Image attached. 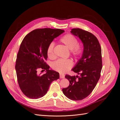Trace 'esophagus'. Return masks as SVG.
<instances>
[{"label": "esophagus", "mask_w": 120, "mask_h": 120, "mask_svg": "<svg viewBox=\"0 0 120 120\" xmlns=\"http://www.w3.org/2000/svg\"><path fill=\"white\" fill-rule=\"evenodd\" d=\"M60 78L64 79V77H65V75H64V74L60 73Z\"/></svg>", "instance_id": "obj_1"}]
</instances>
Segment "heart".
<instances>
[{"instance_id": "obj_1", "label": "heart", "mask_w": 120, "mask_h": 120, "mask_svg": "<svg viewBox=\"0 0 120 120\" xmlns=\"http://www.w3.org/2000/svg\"><path fill=\"white\" fill-rule=\"evenodd\" d=\"M60 41L71 51V53L75 56H80L82 53V49L78 45V40L73 35L68 34L64 35L60 39ZM54 43L51 42L47 48V56L51 59L55 57L54 52ZM73 65V63L70 60L60 59L52 64V68L60 73L68 71Z\"/></svg>"}]
</instances>
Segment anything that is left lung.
Wrapping results in <instances>:
<instances>
[{"instance_id":"left-lung-1","label":"left lung","mask_w":120,"mask_h":120,"mask_svg":"<svg viewBox=\"0 0 120 120\" xmlns=\"http://www.w3.org/2000/svg\"><path fill=\"white\" fill-rule=\"evenodd\" d=\"M70 32L82 41L83 52L72 69L78 75H66L65 77L70 84L68 87L62 90L69 99L81 100L92 92L100 78L102 66L101 49L97 37L92 33L80 28H73Z\"/></svg>"}]
</instances>
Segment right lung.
Wrapping results in <instances>:
<instances>
[{
    "instance_id": "right-lung-1",
    "label": "right lung",
    "mask_w": 120,
    "mask_h": 120,
    "mask_svg": "<svg viewBox=\"0 0 120 120\" xmlns=\"http://www.w3.org/2000/svg\"><path fill=\"white\" fill-rule=\"evenodd\" d=\"M64 32L60 29L41 28L31 31L23 38L18 53L15 69L19 87L27 97L37 99L44 96L51 83L60 78L59 73L50 70L45 60L48 57L49 44ZM39 69L46 70V73L39 74Z\"/></svg>"
}]
</instances>
